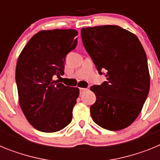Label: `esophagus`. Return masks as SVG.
Listing matches in <instances>:
<instances>
[{"mask_svg":"<svg viewBox=\"0 0 160 160\" xmlns=\"http://www.w3.org/2000/svg\"><path fill=\"white\" fill-rule=\"evenodd\" d=\"M79 90H80V94H83L84 92H86L87 90H88V89L87 88H82V87H80L79 88Z\"/></svg>","mask_w":160,"mask_h":160,"instance_id":"1","label":"esophagus"}]
</instances>
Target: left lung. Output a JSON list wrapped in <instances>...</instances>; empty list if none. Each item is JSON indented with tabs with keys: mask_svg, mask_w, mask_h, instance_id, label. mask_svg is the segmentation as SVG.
Instances as JSON below:
<instances>
[{
	"mask_svg": "<svg viewBox=\"0 0 160 160\" xmlns=\"http://www.w3.org/2000/svg\"><path fill=\"white\" fill-rule=\"evenodd\" d=\"M85 49L107 81L92 86L96 102L90 107L93 121L104 129L129 127L140 114L150 89L146 53L135 34L118 25L82 28Z\"/></svg>",
	"mask_w": 160,
	"mask_h": 160,
	"instance_id": "1",
	"label": "left lung"
}]
</instances>
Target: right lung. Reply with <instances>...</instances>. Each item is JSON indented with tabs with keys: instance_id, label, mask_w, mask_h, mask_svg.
<instances>
[{
	"instance_id": "add662e5",
	"label": "right lung",
	"mask_w": 160,
	"mask_h": 160,
	"mask_svg": "<svg viewBox=\"0 0 160 160\" xmlns=\"http://www.w3.org/2000/svg\"><path fill=\"white\" fill-rule=\"evenodd\" d=\"M75 29L37 32L24 47L16 66L18 101L28 122L38 131L51 133L70 123L79 95L78 87L53 79L64 73L66 56L77 46Z\"/></svg>"
}]
</instances>
